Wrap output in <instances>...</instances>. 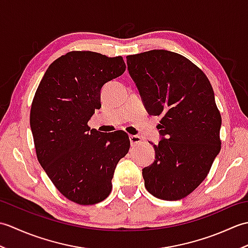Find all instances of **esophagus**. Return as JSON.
Instances as JSON below:
<instances>
[{
    "instance_id": "esophagus-1",
    "label": "esophagus",
    "mask_w": 248,
    "mask_h": 248,
    "mask_svg": "<svg viewBox=\"0 0 248 248\" xmlns=\"http://www.w3.org/2000/svg\"><path fill=\"white\" fill-rule=\"evenodd\" d=\"M141 138L140 135H130V143H131V146H135L138 145L140 143H141Z\"/></svg>"
}]
</instances>
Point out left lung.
<instances>
[{
	"instance_id": "1",
	"label": "left lung",
	"mask_w": 248,
	"mask_h": 248,
	"mask_svg": "<svg viewBox=\"0 0 248 248\" xmlns=\"http://www.w3.org/2000/svg\"><path fill=\"white\" fill-rule=\"evenodd\" d=\"M128 70L149 115L161 116L155 160L143 168L145 186L163 200L191 194L220 150L222 116L209 78L180 54L151 50L127 56Z\"/></svg>"
}]
</instances>
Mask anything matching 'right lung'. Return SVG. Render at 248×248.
I'll use <instances>...</instances> for the list:
<instances>
[{
	"mask_svg": "<svg viewBox=\"0 0 248 248\" xmlns=\"http://www.w3.org/2000/svg\"><path fill=\"white\" fill-rule=\"evenodd\" d=\"M121 56L71 51L46 69L31 102L30 124L36 155L55 187L78 204H94L112 191L116 165L130 149L129 136L88 127L101 107L105 83L125 70Z\"/></svg>",
	"mask_w": 248,
	"mask_h": 248,
	"instance_id": "add662e5",
	"label": "right lung"
}]
</instances>
